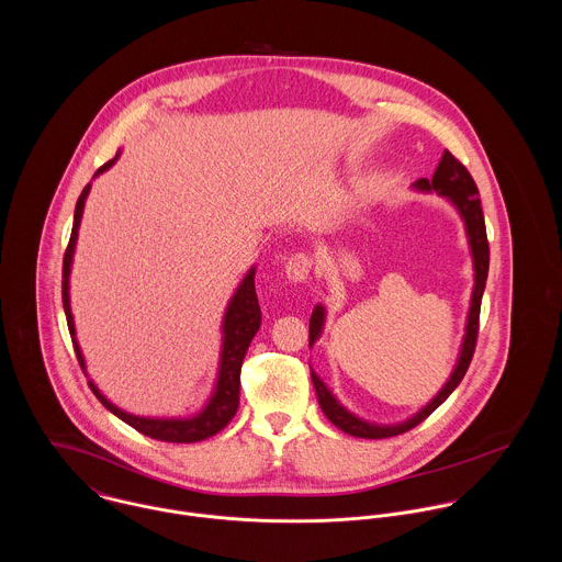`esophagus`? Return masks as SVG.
<instances>
[{
  "label": "esophagus",
  "instance_id": "obj_1",
  "mask_svg": "<svg viewBox=\"0 0 562 562\" xmlns=\"http://www.w3.org/2000/svg\"><path fill=\"white\" fill-rule=\"evenodd\" d=\"M312 272V257L307 252H294L285 263V277L292 283H303L310 279Z\"/></svg>",
  "mask_w": 562,
  "mask_h": 562
}]
</instances>
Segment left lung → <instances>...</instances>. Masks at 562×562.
Wrapping results in <instances>:
<instances>
[{
    "mask_svg": "<svg viewBox=\"0 0 562 562\" xmlns=\"http://www.w3.org/2000/svg\"><path fill=\"white\" fill-rule=\"evenodd\" d=\"M415 190L419 192H437L439 196H446L454 210L459 212L465 234H468V244L472 252V263H474V290H472V301H470V312L465 321V335L461 344V352L457 359V366L446 381V385L439 390V394L422 406L415 415L404 419L401 424H374L368 419L357 417L350 413L341 402L333 396V392L324 385L321 376L312 370V383L316 387L318 402L324 415L344 432L361 439H385V437H396L411 428H415L419 422H424L439 404H443L446 398L459 387L463 381L470 361L474 357L476 348V337H479V318H481L482 292L486 285V274H488V241H486V229H484V216H482L481 199H479V188L470 175V170L457 160L450 151H443L441 161L432 175V179H417L413 183ZM326 321V310L322 305L314 307L312 321H310V346H314L321 339L322 328Z\"/></svg>",
    "mask_w": 562,
    "mask_h": 562,
    "instance_id": "1",
    "label": "left lung"
}]
</instances>
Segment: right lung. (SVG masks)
<instances>
[{"instance_id": "right-lung-1", "label": "right lung", "mask_w": 562, "mask_h": 562, "mask_svg": "<svg viewBox=\"0 0 562 562\" xmlns=\"http://www.w3.org/2000/svg\"><path fill=\"white\" fill-rule=\"evenodd\" d=\"M121 154H116L110 161H105L94 177H99L101 172H105L108 168H112V164L119 160ZM92 177V179H94ZM90 192V183L81 190L78 205H76V216H74V232H71V240L65 252V261H63V305H65V316L69 324V333L74 339V348L78 355L81 370L86 372V361L81 355L80 344L76 337V322L71 314V294H69V277H71V266H74V255H76V244H78V232H80L81 214H83V205H86V196ZM261 324V310L257 303V294H255V266L246 272V277L241 279L240 285L236 288L227 312L223 316V346H221V361H218V374H216V385L214 392L210 396V401L205 402V406L192 415V417H145V415H134L127 413L123 408H119L116 404L108 401L99 387L88 381L92 394L99 398V402L114 413L119 419H123L125 424H130L132 428H136L138 432L151 437V439H160V441H170V443H194V441H203L207 437H214L218 430H223L232 417L238 411V402H240V370L244 355L248 350L250 339L255 337L257 328Z\"/></svg>"}]
</instances>
